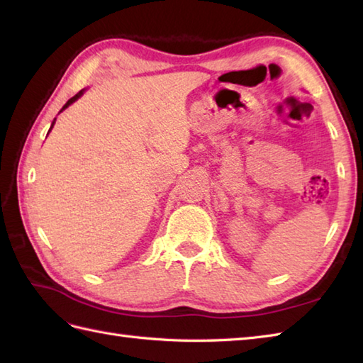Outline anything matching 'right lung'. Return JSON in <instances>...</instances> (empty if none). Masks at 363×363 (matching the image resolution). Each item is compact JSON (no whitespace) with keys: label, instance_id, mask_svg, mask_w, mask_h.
<instances>
[{"label":"right lung","instance_id":"obj_1","mask_svg":"<svg viewBox=\"0 0 363 363\" xmlns=\"http://www.w3.org/2000/svg\"><path fill=\"white\" fill-rule=\"evenodd\" d=\"M81 95H82V90H81V91H79V94H78V95H74V96H73V98H70V99H68V101H67V104H65V106H64V107H62V111H64V109H65V107H68V106H70V104H72V103H74V101H76V99H78V98H79V96H81ZM52 125H54V121H52ZM51 128H52V126H51Z\"/></svg>","mask_w":363,"mask_h":363}]
</instances>
